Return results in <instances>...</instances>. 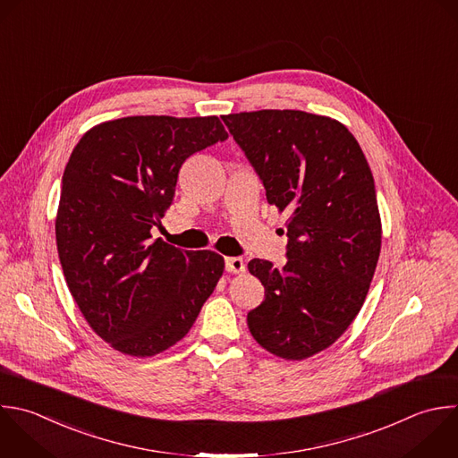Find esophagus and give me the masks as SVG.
<instances>
[{"instance_id":"1","label":"esophagus","mask_w":458,"mask_h":458,"mask_svg":"<svg viewBox=\"0 0 458 458\" xmlns=\"http://www.w3.org/2000/svg\"><path fill=\"white\" fill-rule=\"evenodd\" d=\"M225 270L231 272V274H240V272H245V263L242 258L238 256H231V258H225Z\"/></svg>"}]
</instances>
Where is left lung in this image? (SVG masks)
I'll use <instances>...</instances> for the list:
<instances>
[{"instance_id": "1", "label": "left lung", "mask_w": 458, "mask_h": 458, "mask_svg": "<svg viewBox=\"0 0 458 458\" xmlns=\"http://www.w3.org/2000/svg\"><path fill=\"white\" fill-rule=\"evenodd\" d=\"M286 220V265L252 259L265 301L247 313L256 342L284 360L329 347L358 315L381 249L376 188L354 136L304 111L222 116Z\"/></svg>"}]
</instances>
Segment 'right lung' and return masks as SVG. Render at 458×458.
Returning <instances> with one entry per match:
<instances>
[{"label":"right lung","mask_w":458,"mask_h":458,"mask_svg":"<svg viewBox=\"0 0 458 458\" xmlns=\"http://www.w3.org/2000/svg\"><path fill=\"white\" fill-rule=\"evenodd\" d=\"M229 134L216 116H129L88 131L72 152L55 222L68 288L98 336L131 356L177 344L224 272L150 229L175 197L182 163Z\"/></svg>","instance_id":"add662e5"}]
</instances>
